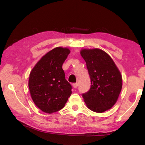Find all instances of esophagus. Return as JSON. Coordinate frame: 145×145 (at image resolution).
<instances>
[{"label":"esophagus","instance_id":"1","mask_svg":"<svg viewBox=\"0 0 145 145\" xmlns=\"http://www.w3.org/2000/svg\"><path fill=\"white\" fill-rule=\"evenodd\" d=\"M72 86L74 88H77L78 87V83H74V84H72Z\"/></svg>","mask_w":145,"mask_h":145}]
</instances>
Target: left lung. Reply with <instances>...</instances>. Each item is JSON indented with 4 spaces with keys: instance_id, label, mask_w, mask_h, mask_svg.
I'll list each match as a JSON object with an SVG mask.
<instances>
[{
    "instance_id": "1",
    "label": "left lung",
    "mask_w": 145,
    "mask_h": 145,
    "mask_svg": "<svg viewBox=\"0 0 145 145\" xmlns=\"http://www.w3.org/2000/svg\"><path fill=\"white\" fill-rule=\"evenodd\" d=\"M80 55L86 63L91 87L82 93L86 104L91 111L103 112L116 102L122 88L121 73L111 57L99 48L84 49Z\"/></svg>"
}]
</instances>
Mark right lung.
<instances>
[{
	"label": "right lung",
	"mask_w": 145,
	"mask_h": 145,
	"mask_svg": "<svg viewBox=\"0 0 145 145\" xmlns=\"http://www.w3.org/2000/svg\"><path fill=\"white\" fill-rule=\"evenodd\" d=\"M70 52L67 48H54L43 56L30 73L29 88L32 99L46 113L63 109L72 94V87L66 80L62 68Z\"/></svg>",
	"instance_id": "1"
}]
</instances>
